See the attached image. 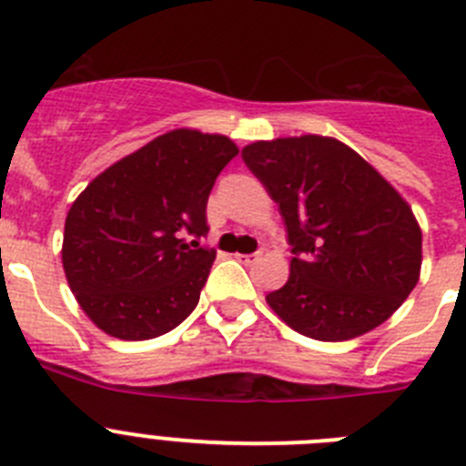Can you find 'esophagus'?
<instances>
[{
	"label": "esophagus",
	"instance_id": "esophagus-1",
	"mask_svg": "<svg viewBox=\"0 0 466 466\" xmlns=\"http://www.w3.org/2000/svg\"><path fill=\"white\" fill-rule=\"evenodd\" d=\"M238 258H240V261L245 263V266H249V263H257L258 258H261V254H258V252H254V254H238Z\"/></svg>",
	"mask_w": 466,
	"mask_h": 466
}]
</instances>
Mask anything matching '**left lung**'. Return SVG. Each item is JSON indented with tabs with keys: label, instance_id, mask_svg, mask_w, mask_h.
<instances>
[{
	"label": "left lung",
	"instance_id": "8db88e82",
	"mask_svg": "<svg viewBox=\"0 0 466 466\" xmlns=\"http://www.w3.org/2000/svg\"><path fill=\"white\" fill-rule=\"evenodd\" d=\"M245 166L278 203L291 245L289 279L266 296L308 339L350 340L409 299L422 233L409 203L348 144L322 135L254 142Z\"/></svg>",
	"mask_w": 466,
	"mask_h": 466
}]
</instances>
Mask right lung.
Here are the masks:
<instances>
[{"label": "right lung", "mask_w": 466, "mask_h": 466, "mask_svg": "<svg viewBox=\"0 0 466 466\" xmlns=\"http://www.w3.org/2000/svg\"><path fill=\"white\" fill-rule=\"evenodd\" d=\"M238 156L224 135L170 130L97 175L65 221L63 268L81 310L121 340L172 331L198 306L217 257L208 198Z\"/></svg>", "instance_id": "right-lung-1"}]
</instances>
